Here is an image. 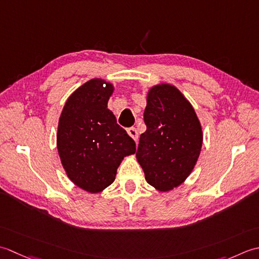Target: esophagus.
Returning a JSON list of instances; mask_svg holds the SVG:
<instances>
[{"label":"esophagus","mask_w":259,"mask_h":259,"mask_svg":"<svg viewBox=\"0 0 259 259\" xmlns=\"http://www.w3.org/2000/svg\"><path fill=\"white\" fill-rule=\"evenodd\" d=\"M127 133H128V135H130L134 141H137V137H139V134H137V131H136L135 127H130V128H127Z\"/></svg>","instance_id":"esophagus-1"}]
</instances>
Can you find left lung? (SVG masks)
Returning a JSON list of instances; mask_svg holds the SVG:
<instances>
[{
  "label": "left lung",
  "instance_id": "left-lung-1",
  "mask_svg": "<svg viewBox=\"0 0 259 259\" xmlns=\"http://www.w3.org/2000/svg\"><path fill=\"white\" fill-rule=\"evenodd\" d=\"M144 123L136 159L147 183L168 191L180 186L196 165L202 146L201 125L191 104L166 83L150 89Z\"/></svg>",
  "mask_w": 259,
  "mask_h": 259
}]
</instances>
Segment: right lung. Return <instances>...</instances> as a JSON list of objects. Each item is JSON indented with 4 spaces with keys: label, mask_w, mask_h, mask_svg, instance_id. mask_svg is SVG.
<instances>
[{
    "label": "right lung",
    "mask_w": 259,
    "mask_h": 259,
    "mask_svg": "<svg viewBox=\"0 0 259 259\" xmlns=\"http://www.w3.org/2000/svg\"><path fill=\"white\" fill-rule=\"evenodd\" d=\"M113 85L92 79L68 98L58 125L57 147L70 180L88 192L110 186L135 142L107 108Z\"/></svg>",
    "instance_id": "add662e5"
}]
</instances>
